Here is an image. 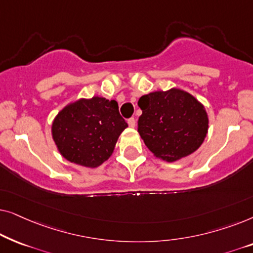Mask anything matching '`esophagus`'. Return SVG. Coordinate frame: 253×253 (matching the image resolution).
I'll return each mask as SVG.
<instances>
[{
    "label": "esophagus",
    "mask_w": 253,
    "mask_h": 253,
    "mask_svg": "<svg viewBox=\"0 0 253 253\" xmlns=\"http://www.w3.org/2000/svg\"><path fill=\"white\" fill-rule=\"evenodd\" d=\"M127 124H129L130 127H134V126H136V120H134L133 117H132V119H129V120H127Z\"/></svg>",
    "instance_id": "34e87169"
}]
</instances>
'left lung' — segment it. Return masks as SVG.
<instances>
[{
  "label": "left lung",
  "mask_w": 253,
  "mask_h": 253,
  "mask_svg": "<svg viewBox=\"0 0 253 253\" xmlns=\"http://www.w3.org/2000/svg\"><path fill=\"white\" fill-rule=\"evenodd\" d=\"M143 110L138 133L154 157L174 162L192 154L205 140L209 115L205 107L184 89L172 87L140 96Z\"/></svg>",
  "instance_id": "8db88e82"
}]
</instances>
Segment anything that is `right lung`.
<instances>
[{
  "label": "right lung",
  "mask_w": 253,
  "mask_h": 253,
  "mask_svg": "<svg viewBox=\"0 0 253 253\" xmlns=\"http://www.w3.org/2000/svg\"><path fill=\"white\" fill-rule=\"evenodd\" d=\"M126 127L115 100L93 96L78 99L61 109L51 124V137L68 161L96 168L113 154Z\"/></svg>",
  "instance_id": "1"
}]
</instances>
